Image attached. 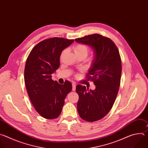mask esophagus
Segmentation results:
<instances>
[{
  "mask_svg": "<svg viewBox=\"0 0 148 148\" xmlns=\"http://www.w3.org/2000/svg\"><path fill=\"white\" fill-rule=\"evenodd\" d=\"M72 86H73V89H72V90H73V91H75V89H76V84H75V83H73V84H72Z\"/></svg>",
  "mask_w": 148,
  "mask_h": 148,
  "instance_id": "34e87169",
  "label": "esophagus"
}]
</instances>
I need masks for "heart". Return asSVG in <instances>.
<instances>
[{
    "label": "heart",
    "instance_id": "1",
    "mask_svg": "<svg viewBox=\"0 0 148 148\" xmlns=\"http://www.w3.org/2000/svg\"><path fill=\"white\" fill-rule=\"evenodd\" d=\"M73 50L76 54V56L79 55H86V56L88 54L89 49L88 46L84 44H77L73 47ZM64 54V51H63L61 54V58L63 56Z\"/></svg>",
    "mask_w": 148,
    "mask_h": 148
}]
</instances>
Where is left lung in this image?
I'll list each match as a JSON object with an SVG mask.
<instances>
[{"label": "left lung", "instance_id": "left-lung-1", "mask_svg": "<svg viewBox=\"0 0 148 148\" xmlns=\"http://www.w3.org/2000/svg\"><path fill=\"white\" fill-rule=\"evenodd\" d=\"M75 40L94 50L92 67L87 78L94 82L95 89L87 91L86 86L77 85L75 91L79 95L77 111L79 116L88 122L97 121L108 114L115 101L122 73L120 54L112 40L99 34Z\"/></svg>", "mask_w": 148, "mask_h": 148}]
</instances>
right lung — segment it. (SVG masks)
<instances>
[{"instance_id": "1", "label": "right lung", "mask_w": 148, "mask_h": 148, "mask_svg": "<svg viewBox=\"0 0 148 148\" xmlns=\"http://www.w3.org/2000/svg\"><path fill=\"white\" fill-rule=\"evenodd\" d=\"M73 41L61 37L45 39L33 48L27 58L24 75L27 92L36 111L46 119L58 117L72 90L70 81L61 85L51 79V74L60 67L62 51Z\"/></svg>"}]
</instances>
